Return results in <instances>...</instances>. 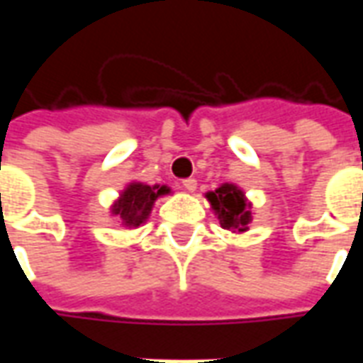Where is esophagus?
<instances>
[{
  "label": "esophagus",
  "mask_w": 363,
  "mask_h": 363,
  "mask_svg": "<svg viewBox=\"0 0 363 363\" xmlns=\"http://www.w3.org/2000/svg\"><path fill=\"white\" fill-rule=\"evenodd\" d=\"M196 179H184V181H182V189L192 192V190H196Z\"/></svg>",
  "instance_id": "1"
}]
</instances>
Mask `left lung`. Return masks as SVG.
I'll return each instance as SVG.
<instances>
[{"label": "left lung", "instance_id": "left-lung-1", "mask_svg": "<svg viewBox=\"0 0 363 363\" xmlns=\"http://www.w3.org/2000/svg\"><path fill=\"white\" fill-rule=\"evenodd\" d=\"M206 196L212 202L213 210L218 212L221 228L239 229V231L247 229L251 221V212H249V204L245 200L243 192L237 186L223 184L216 192H208Z\"/></svg>", "mask_w": 363, "mask_h": 363}]
</instances>
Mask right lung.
Listing matches in <instances>:
<instances>
[{
  "instance_id": "1",
  "label": "right lung",
  "mask_w": 363,
  "mask_h": 363,
  "mask_svg": "<svg viewBox=\"0 0 363 363\" xmlns=\"http://www.w3.org/2000/svg\"><path fill=\"white\" fill-rule=\"evenodd\" d=\"M169 190L165 186H147L142 182H132L124 192L122 198L114 204L112 213H116L122 223L126 228H138L142 225L143 221L147 220V216L151 212V206L155 202V198L161 194H167Z\"/></svg>"
}]
</instances>
